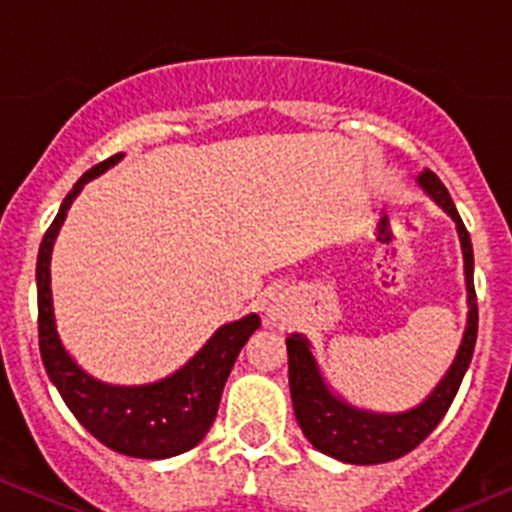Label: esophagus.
<instances>
[{
  "label": "esophagus",
  "mask_w": 512,
  "mask_h": 512,
  "mask_svg": "<svg viewBox=\"0 0 512 512\" xmlns=\"http://www.w3.org/2000/svg\"><path fill=\"white\" fill-rule=\"evenodd\" d=\"M290 318H293V313H290V303L285 298H272L270 303H267V308H265L267 323H272V326H278V328H285L290 323Z\"/></svg>",
  "instance_id": "34e87169"
}]
</instances>
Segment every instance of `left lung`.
Wrapping results in <instances>:
<instances>
[{
  "label": "left lung",
  "mask_w": 512,
  "mask_h": 512,
  "mask_svg": "<svg viewBox=\"0 0 512 512\" xmlns=\"http://www.w3.org/2000/svg\"><path fill=\"white\" fill-rule=\"evenodd\" d=\"M417 184L455 222L457 234H460L462 260H465L467 285V326L462 333L460 348H457V356L450 369L444 371V376L429 391L427 399L417 407L407 409V412L396 414L353 407L351 401H346L331 389L321 366L315 361L308 338L303 333H290V338H285V343H288L290 396H293L295 419H298L305 439L323 455L351 462V465H379V462L396 460V457L412 452L419 442H424L450 409L472 361V351H475L477 298L475 278H472L475 275V257H472L470 232L457 214L450 191L434 171L424 169L417 176Z\"/></svg>",
  "instance_id": "obj_1"
}]
</instances>
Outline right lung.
Instances as JSON below:
<instances>
[{"mask_svg": "<svg viewBox=\"0 0 512 512\" xmlns=\"http://www.w3.org/2000/svg\"><path fill=\"white\" fill-rule=\"evenodd\" d=\"M121 159L123 154H116L85 171L68 191V197L62 199L55 222L42 237L40 255H37L40 353L47 376L60 391L62 401L98 442L138 460H166L197 447L209 432L217 417L229 371L247 338L260 328V315L250 313L240 321L219 326L181 369L151 384H105L80 369L78 361L65 351L57 333L50 285L52 247L62 222L68 217L70 204L83 191V186Z\"/></svg>", "mask_w": 512, "mask_h": 512, "instance_id": "1", "label": "right lung"}]
</instances>
